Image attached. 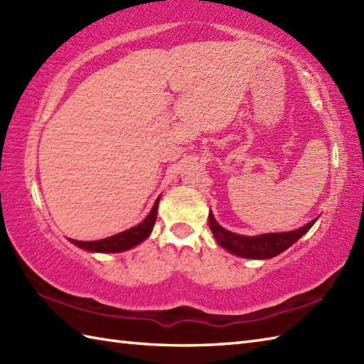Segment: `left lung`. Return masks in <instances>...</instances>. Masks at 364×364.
<instances>
[{"instance_id":"8db88e82","label":"left lung","mask_w":364,"mask_h":364,"mask_svg":"<svg viewBox=\"0 0 364 364\" xmlns=\"http://www.w3.org/2000/svg\"><path fill=\"white\" fill-rule=\"evenodd\" d=\"M316 220L318 219L308 222L306 225L297 230L283 231V233L244 236L220 227L218 220L214 219V214L211 211L210 215H208V223H210L215 242H218L222 249L236 255V257L252 259H269L277 257V255H280L286 249H289L294 242H297L299 239L314 225Z\"/></svg>"}]
</instances>
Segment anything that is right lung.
I'll list each match as a JSON object with an SVG mask.
<instances>
[{"instance_id":"add662e5","label":"right lung","mask_w":364,"mask_h":364,"mask_svg":"<svg viewBox=\"0 0 364 364\" xmlns=\"http://www.w3.org/2000/svg\"><path fill=\"white\" fill-rule=\"evenodd\" d=\"M159 198L161 197L156 198V202H154L149 215H146L141 223H137L136 227H131L129 230L122 231V233H117L114 236L100 239V241H75V239H68V241L75 244L76 247H80L82 250L94 253H120L133 249V247L144 242L145 239L150 236L154 227V222H156Z\"/></svg>"}]
</instances>
